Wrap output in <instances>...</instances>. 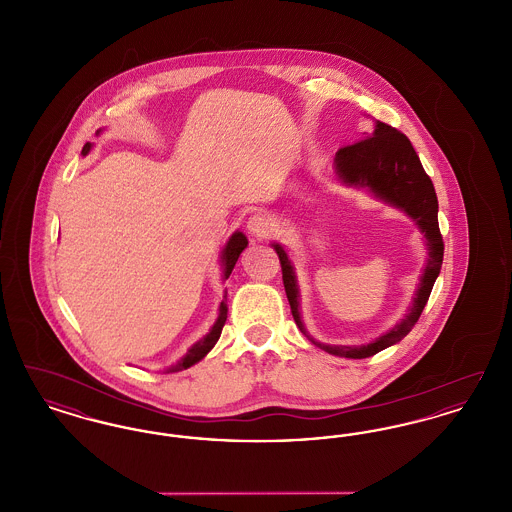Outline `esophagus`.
<instances>
[{
  "instance_id": "34e87169",
  "label": "esophagus",
  "mask_w": 512,
  "mask_h": 512,
  "mask_svg": "<svg viewBox=\"0 0 512 512\" xmlns=\"http://www.w3.org/2000/svg\"><path fill=\"white\" fill-rule=\"evenodd\" d=\"M247 230H249V234H253L255 238L265 240V238L274 234L276 224H274V220L270 219L265 213H257V215H253L251 219L247 220Z\"/></svg>"
}]
</instances>
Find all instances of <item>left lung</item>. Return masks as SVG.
I'll return each mask as SVG.
<instances>
[{
  "label": "left lung",
  "instance_id": "8db88e82",
  "mask_svg": "<svg viewBox=\"0 0 512 512\" xmlns=\"http://www.w3.org/2000/svg\"><path fill=\"white\" fill-rule=\"evenodd\" d=\"M336 172L340 174L341 180L349 184L368 186L374 194L407 211L418 222L430 247L428 267L420 280V288L414 297L413 307L409 315L388 334H384L374 343H366L361 347L324 345L311 338V341L326 353L340 355L347 359H366L380 353L382 349L390 347L393 343L403 340L413 330L416 320L422 315V309L428 303V297L432 293L434 282L438 278L441 263H443V238L439 232L438 222V195L430 176L424 171L414 151L411 140L401 130L393 128L386 122H378L374 134L365 140H359L351 146L340 147L336 153ZM274 249L280 259L282 280H284L286 295L292 307L293 320L299 326V330L305 332L297 311L299 301H297V286H295L292 263L288 261V255L280 245H274Z\"/></svg>",
  "mask_w": 512,
  "mask_h": 512
}]
</instances>
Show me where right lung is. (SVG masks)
Masks as SVG:
<instances>
[{
  "instance_id": "right-lung-1",
  "label": "right lung",
  "mask_w": 512,
  "mask_h": 512,
  "mask_svg": "<svg viewBox=\"0 0 512 512\" xmlns=\"http://www.w3.org/2000/svg\"><path fill=\"white\" fill-rule=\"evenodd\" d=\"M88 151H90V144H86V146H84L82 153H88ZM245 247H247V238H245L242 232H236V234L230 238V242H228L226 247H224V251H222L224 278H228V276H230L232 268L236 267V261H238V257H240V253L244 251ZM219 311V318H217L215 326L211 328V332H209L203 340L197 341L194 347L186 353V357H184L178 365H174L172 368H169V372H178V370H186V368H190V366L195 365L197 361H201V359H203V357H205V355L215 347V343L219 341L222 326H224V322H226V315H228L226 299L220 303Z\"/></svg>"
}]
</instances>
